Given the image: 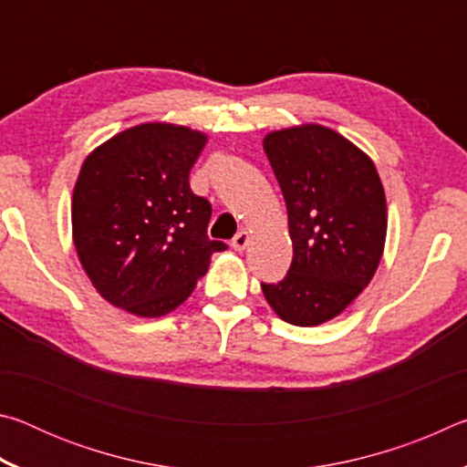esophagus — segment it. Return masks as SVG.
Listing matches in <instances>:
<instances>
[{
    "label": "esophagus",
    "instance_id": "esophagus-1",
    "mask_svg": "<svg viewBox=\"0 0 467 467\" xmlns=\"http://www.w3.org/2000/svg\"><path fill=\"white\" fill-rule=\"evenodd\" d=\"M249 239H251V236H249L247 231L236 233V236L233 239V243H231L233 249L234 251H244V249H247V244H249Z\"/></svg>",
    "mask_w": 467,
    "mask_h": 467
}]
</instances>
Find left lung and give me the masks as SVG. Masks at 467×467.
Wrapping results in <instances>:
<instances>
[{
	"label": "left lung",
	"instance_id": "obj_1",
	"mask_svg": "<svg viewBox=\"0 0 467 467\" xmlns=\"http://www.w3.org/2000/svg\"><path fill=\"white\" fill-rule=\"evenodd\" d=\"M264 150L288 210L292 264L262 284L280 319L315 327L337 317L379 267L387 202L370 156L319 123L270 131Z\"/></svg>",
	"mask_w": 467,
	"mask_h": 467
}]
</instances>
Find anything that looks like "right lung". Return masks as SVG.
<instances>
[{"instance_id": "1", "label": "right lung", "mask_w": 467, "mask_h": 467, "mask_svg": "<svg viewBox=\"0 0 467 467\" xmlns=\"http://www.w3.org/2000/svg\"><path fill=\"white\" fill-rule=\"evenodd\" d=\"M203 131L141 123L86 156L72 197L78 259L99 295L138 317L175 311L226 244L208 239L212 205L189 187Z\"/></svg>"}]
</instances>
